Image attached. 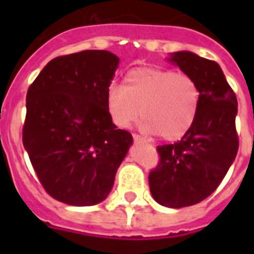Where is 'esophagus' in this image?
Segmentation results:
<instances>
[{
  "label": "esophagus",
  "mask_w": 254,
  "mask_h": 254,
  "mask_svg": "<svg viewBox=\"0 0 254 254\" xmlns=\"http://www.w3.org/2000/svg\"><path fill=\"white\" fill-rule=\"evenodd\" d=\"M133 138H134L135 142H146V139L141 137L139 134H133Z\"/></svg>",
  "instance_id": "34e87169"
}]
</instances>
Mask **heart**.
Instances as JSON below:
<instances>
[{"instance_id": "b5f03b06", "label": "heart", "mask_w": 254, "mask_h": 254, "mask_svg": "<svg viewBox=\"0 0 254 254\" xmlns=\"http://www.w3.org/2000/svg\"><path fill=\"white\" fill-rule=\"evenodd\" d=\"M105 105L119 127H129L141 115L143 130L174 141L192 127L200 105V88L189 73L142 67L129 71L124 84L108 87Z\"/></svg>"}]
</instances>
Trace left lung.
<instances>
[{
	"instance_id": "1",
	"label": "left lung",
	"mask_w": 254,
	"mask_h": 254,
	"mask_svg": "<svg viewBox=\"0 0 254 254\" xmlns=\"http://www.w3.org/2000/svg\"><path fill=\"white\" fill-rule=\"evenodd\" d=\"M169 62L197 81L200 105L178 142L157 147L161 161L149 174V186L157 203L182 208L208 197L236 158L237 100L216 62L190 51L171 54Z\"/></svg>"
}]
</instances>
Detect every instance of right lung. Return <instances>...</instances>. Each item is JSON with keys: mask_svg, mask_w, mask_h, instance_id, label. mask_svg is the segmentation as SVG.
Here are the masks:
<instances>
[{"mask_svg": "<svg viewBox=\"0 0 254 254\" xmlns=\"http://www.w3.org/2000/svg\"><path fill=\"white\" fill-rule=\"evenodd\" d=\"M119 62L104 50L58 57L29 87L23 146L43 189L62 203L103 201L133 143L105 105Z\"/></svg>", "mask_w": 254, "mask_h": 254, "instance_id": "right-lung-1", "label": "right lung"}]
</instances>
